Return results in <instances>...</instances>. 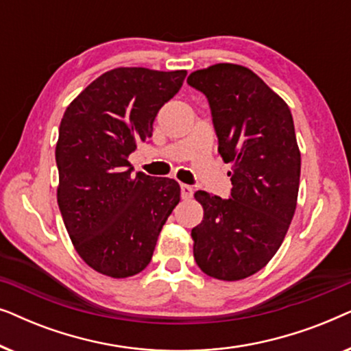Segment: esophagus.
Here are the masks:
<instances>
[{
	"instance_id": "obj_1",
	"label": "esophagus",
	"mask_w": 351,
	"mask_h": 351,
	"mask_svg": "<svg viewBox=\"0 0 351 351\" xmlns=\"http://www.w3.org/2000/svg\"><path fill=\"white\" fill-rule=\"evenodd\" d=\"M180 195H182V198H184V199H190L191 196H193V186L182 184L180 185Z\"/></svg>"
}]
</instances>
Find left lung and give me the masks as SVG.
I'll list each match as a JSON object with an SVG mask.
<instances>
[{
  "label": "left lung",
  "instance_id": "obj_1",
  "mask_svg": "<svg viewBox=\"0 0 351 351\" xmlns=\"http://www.w3.org/2000/svg\"><path fill=\"white\" fill-rule=\"evenodd\" d=\"M186 83L208 97L233 185L228 199L195 193L204 209L191 230L195 261L215 280H244L271 261L294 217L300 182L294 121L285 100L243 65H210Z\"/></svg>",
  "mask_w": 351,
  "mask_h": 351
}]
</instances>
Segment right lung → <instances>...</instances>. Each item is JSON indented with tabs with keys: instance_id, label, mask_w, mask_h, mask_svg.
<instances>
[{
	"instance_id": "right-lung-1",
	"label": "right lung",
	"mask_w": 351,
	"mask_h": 351,
	"mask_svg": "<svg viewBox=\"0 0 351 351\" xmlns=\"http://www.w3.org/2000/svg\"><path fill=\"white\" fill-rule=\"evenodd\" d=\"M185 76V70L119 66L94 80L65 110L56 145L57 203L76 252L102 275L141 273L179 204L174 179L132 176L128 156L152 137L158 112Z\"/></svg>"
}]
</instances>
